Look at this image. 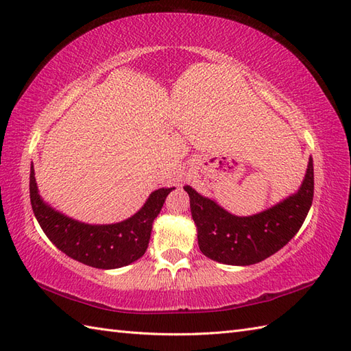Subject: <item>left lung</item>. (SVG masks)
<instances>
[{"mask_svg": "<svg viewBox=\"0 0 351 351\" xmlns=\"http://www.w3.org/2000/svg\"><path fill=\"white\" fill-rule=\"evenodd\" d=\"M191 217L197 228L199 249L213 261L228 265H252L274 255L302 228L314 197V162L294 195L258 214L240 217L215 200L185 185Z\"/></svg>", "mask_w": 351, "mask_h": 351, "instance_id": "8db88e82", "label": "left lung"}]
</instances>
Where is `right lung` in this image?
I'll return each mask as SVG.
<instances>
[{
  "instance_id": "obj_1",
  "label": "right lung",
  "mask_w": 351,
  "mask_h": 351,
  "mask_svg": "<svg viewBox=\"0 0 351 351\" xmlns=\"http://www.w3.org/2000/svg\"><path fill=\"white\" fill-rule=\"evenodd\" d=\"M171 190L175 187L152 191L145 205L123 221L88 225L68 217L45 202L37 189L34 167L29 169V200L45 235L69 258L102 270L130 265L145 255L154 220Z\"/></svg>"
}]
</instances>
